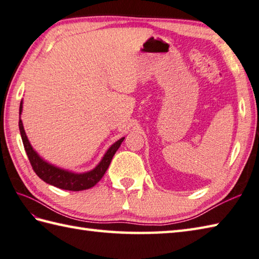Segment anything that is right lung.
Listing matches in <instances>:
<instances>
[{"instance_id": "obj_1", "label": "right lung", "mask_w": 259, "mask_h": 259, "mask_svg": "<svg viewBox=\"0 0 259 259\" xmlns=\"http://www.w3.org/2000/svg\"><path fill=\"white\" fill-rule=\"evenodd\" d=\"M22 111V102L20 104V114ZM19 128L22 137V141H23V146L25 152L29 158L31 166L34 170V172L40 177L43 181H46L47 184H50L58 188H61L64 190H72V191H80L89 189L91 187L97 185L100 179L103 177V175L106 174L107 169L109 167L110 162H111L114 153L117 152L121 142L124 140V138H121L115 144H113L109 148L106 155H104L101 162L98 166L91 170L89 172L85 174H73L65 171L63 169H60L52 166V164L46 162L45 160L37 156V153L32 149L27 137L25 135V131L22 124V121L20 119L19 121Z\"/></svg>"}]
</instances>
